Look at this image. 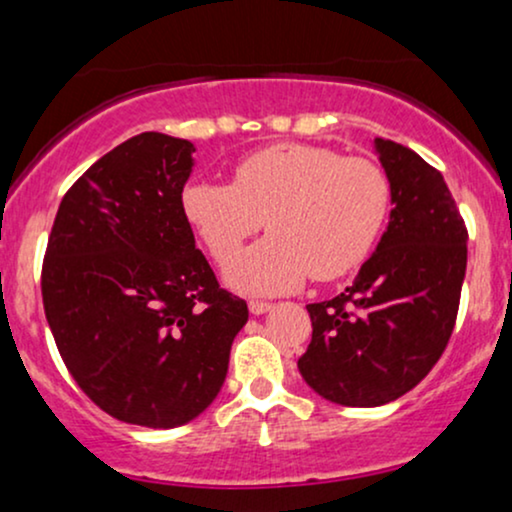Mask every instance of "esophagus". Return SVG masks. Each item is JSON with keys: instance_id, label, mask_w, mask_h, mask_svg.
Segmentation results:
<instances>
[{"instance_id": "esophagus-1", "label": "esophagus", "mask_w": 512, "mask_h": 512, "mask_svg": "<svg viewBox=\"0 0 512 512\" xmlns=\"http://www.w3.org/2000/svg\"><path fill=\"white\" fill-rule=\"evenodd\" d=\"M269 310H272V303H267V301H250V313L252 315H264V313H269Z\"/></svg>"}]
</instances>
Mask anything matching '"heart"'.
<instances>
[{
  "mask_svg": "<svg viewBox=\"0 0 512 512\" xmlns=\"http://www.w3.org/2000/svg\"><path fill=\"white\" fill-rule=\"evenodd\" d=\"M390 209L392 182L378 161L313 144L264 146L233 166L231 185L197 180L182 192V214L221 267L268 221L273 236L226 272L252 296L293 291L310 274L332 281L354 272Z\"/></svg>",
  "mask_w": 512,
  "mask_h": 512,
  "instance_id": "1",
  "label": "heart"
}]
</instances>
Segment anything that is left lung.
<instances>
[{
	"label": "left lung",
	"mask_w": 512,
	"mask_h": 512,
	"mask_svg": "<svg viewBox=\"0 0 512 512\" xmlns=\"http://www.w3.org/2000/svg\"><path fill=\"white\" fill-rule=\"evenodd\" d=\"M392 182L390 226L344 293L310 303L303 380L344 407H380L431 373L455 330L467 226L443 175L416 151L375 139Z\"/></svg>",
	"instance_id": "1"
}]
</instances>
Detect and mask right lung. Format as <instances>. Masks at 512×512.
<instances>
[{
    "instance_id": "add662e5",
    "label": "right lung",
    "mask_w": 512,
    "mask_h": 512,
    "mask_svg": "<svg viewBox=\"0 0 512 512\" xmlns=\"http://www.w3.org/2000/svg\"><path fill=\"white\" fill-rule=\"evenodd\" d=\"M195 146L127 139L62 197L43 305L76 385L125 424L175 428L219 395L248 303L221 289L182 214Z\"/></svg>"
}]
</instances>
